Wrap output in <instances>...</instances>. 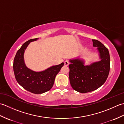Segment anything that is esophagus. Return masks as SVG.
<instances>
[{"label": "esophagus", "instance_id": "esophagus-1", "mask_svg": "<svg viewBox=\"0 0 124 124\" xmlns=\"http://www.w3.org/2000/svg\"><path fill=\"white\" fill-rule=\"evenodd\" d=\"M69 61H68V60L65 61V62H64V65H65V66H68V65H69Z\"/></svg>", "mask_w": 124, "mask_h": 124}]
</instances>
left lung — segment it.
Here are the masks:
<instances>
[{
  "mask_svg": "<svg viewBox=\"0 0 124 124\" xmlns=\"http://www.w3.org/2000/svg\"><path fill=\"white\" fill-rule=\"evenodd\" d=\"M93 47H97L99 61L85 65L83 59H70L69 65V80L74 90L85 93L99 88L108 77L110 71V55L108 49L101 42L93 39Z\"/></svg>",
  "mask_w": 124,
  "mask_h": 124,
  "instance_id": "left-lung-1",
  "label": "left lung"
}]
</instances>
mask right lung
Masks as SVG:
<instances>
[{
    "mask_svg": "<svg viewBox=\"0 0 124 124\" xmlns=\"http://www.w3.org/2000/svg\"><path fill=\"white\" fill-rule=\"evenodd\" d=\"M38 39H30L23 44L16 54L13 63V70L17 83L27 91L36 94L45 93L52 88L55 77L64 65L62 62L39 72L27 67L24 59L25 49L30 43Z\"/></svg>",
    "mask_w": 124,
    "mask_h": 124,
    "instance_id": "right-lung-1",
    "label": "right lung"
}]
</instances>
